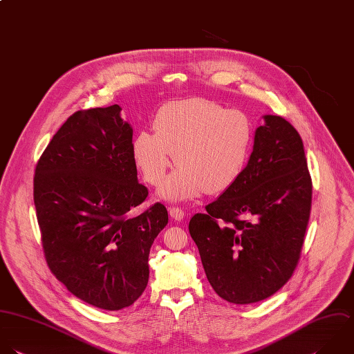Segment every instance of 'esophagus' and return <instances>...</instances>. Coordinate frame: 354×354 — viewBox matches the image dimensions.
Masks as SVG:
<instances>
[{
  "label": "esophagus",
  "mask_w": 354,
  "mask_h": 354,
  "mask_svg": "<svg viewBox=\"0 0 354 354\" xmlns=\"http://www.w3.org/2000/svg\"><path fill=\"white\" fill-rule=\"evenodd\" d=\"M169 215L175 221H182L185 218V211L180 207H171L169 208Z\"/></svg>",
  "instance_id": "esophagus-1"
}]
</instances>
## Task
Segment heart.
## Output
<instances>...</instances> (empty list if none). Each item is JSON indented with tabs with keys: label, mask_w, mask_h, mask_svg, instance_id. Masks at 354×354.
Masks as SVG:
<instances>
[{
	"label": "heart",
	"mask_w": 354,
	"mask_h": 354,
	"mask_svg": "<svg viewBox=\"0 0 354 354\" xmlns=\"http://www.w3.org/2000/svg\"><path fill=\"white\" fill-rule=\"evenodd\" d=\"M154 132L140 131L132 145L145 180L158 186L168 169L180 167L161 187L169 201L223 193L245 172L255 142L252 118L205 97L169 102L153 120Z\"/></svg>",
	"instance_id": "obj_1"
}]
</instances>
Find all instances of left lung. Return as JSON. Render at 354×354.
<instances>
[{
	"mask_svg": "<svg viewBox=\"0 0 354 354\" xmlns=\"http://www.w3.org/2000/svg\"><path fill=\"white\" fill-rule=\"evenodd\" d=\"M302 139L283 117L265 115L239 182L189 223L209 284L247 305L276 294L294 274L312 209Z\"/></svg>",
	"mask_w": 354,
	"mask_h": 354,
	"instance_id": "obj_1",
	"label": "left lung"
}]
</instances>
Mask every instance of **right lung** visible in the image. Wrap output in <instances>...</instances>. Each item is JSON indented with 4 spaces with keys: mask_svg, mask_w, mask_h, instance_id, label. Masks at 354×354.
<instances>
[{
    "mask_svg": "<svg viewBox=\"0 0 354 354\" xmlns=\"http://www.w3.org/2000/svg\"><path fill=\"white\" fill-rule=\"evenodd\" d=\"M121 107L71 114L41 154L34 205L46 265L78 299L104 310L131 306L149 281V254L168 223L138 182L132 128Z\"/></svg>",
    "mask_w": 354,
    "mask_h": 354,
    "instance_id": "right-lung-1",
    "label": "right lung"
}]
</instances>
